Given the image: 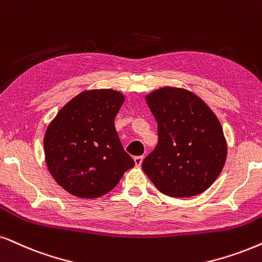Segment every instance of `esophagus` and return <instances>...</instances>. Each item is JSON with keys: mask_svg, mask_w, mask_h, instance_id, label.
<instances>
[{"mask_svg": "<svg viewBox=\"0 0 262 262\" xmlns=\"http://www.w3.org/2000/svg\"><path fill=\"white\" fill-rule=\"evenodd\" d=\"M142 161H144V156H137V157H134V162L137 165H141Z\"/></svg>", "mask_w": 262, "mask_h": 262, "instance_id": "1", "label": "esophagus"}]
</instances>
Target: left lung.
<instances>
[{"instance_id": "8db88e82", "label": "left lung", "mask_w": 262, "mask_h": 262, "mask_svg": "<svg viewBox=\"0 0 262 262\" xmlns=\"http://www.w3.org/2000/svg\"><path fill=\"white\" fill-rule=\"evenodd\" d=\"M158 124V142L142 170L162 193L191 197L216 180L227 146L216 116L193 93L164 87L146 97Z\"/></svg>"}]
</instances>
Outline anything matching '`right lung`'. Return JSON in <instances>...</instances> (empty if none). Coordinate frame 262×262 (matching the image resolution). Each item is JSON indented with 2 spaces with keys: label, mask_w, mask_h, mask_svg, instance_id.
<instances>
[{
  "label": "right lung",
  "mask_w": 262,
  "mask_h": 262,
  "mask_svg": "<svg viewBox=\"0 0 262 262\" xmlns=\"http://www.w3.org/2000/svg\"><path fill=\"white\" fill-rule=\"evenodd\" d=\"M123 101V95L112 89L83 92L48 125L43 142L47 167L74 196L100 197L134 167L115 128Z\"/></svg>",
  "instance_id": "add662e5"
}]
</instances>
